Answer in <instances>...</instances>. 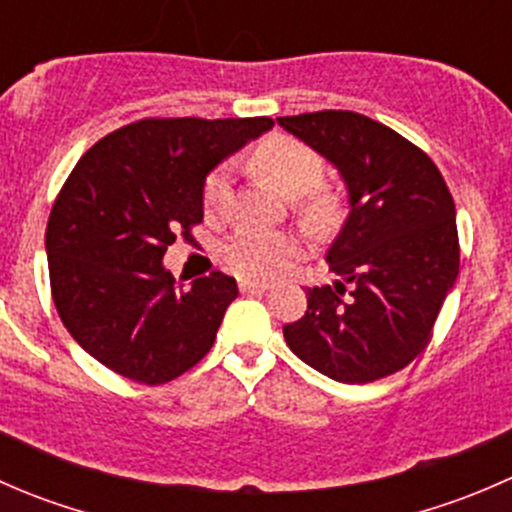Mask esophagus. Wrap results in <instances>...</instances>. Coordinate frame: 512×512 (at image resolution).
I'll return each mask as SVG.
<instances>
[{"instance_id":"34e87169","label":"esophagus","mask_w":512,"mask_h":512,"mask_svg":"<svg viewBox=\"0 0 512 512\" xmlns=\"http://www.w3.org/2000/svg\"><path fill=\"white\" fill-rule=\"evenodd\" d=\"M270 285L265 282H257V280H240V292L242 294H255V292H267Z\"/></svg>"}]
</instances>
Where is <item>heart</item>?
<instances>
[{
	"label": "heart",
	"mask_w": 512,
	"mask_h": 512,
	"mask_svg": "<svg viewBox=\"0 0 512 512\" xmlns=\"http://www.w3.org/2000/svg\"><path fill=\"white\" fill-rule=\"evenodd\" d=\"M250 165L282 198L294 200L310 193L299 203V215L309 225H324L337 213V198L327 190H314L324 175V160L307 143L289 136H270L252 151ZM227 193V173L213 170L203 183L205 213H215ZM299 245L289 235H255L242 232L223 247V262L235 275L250 280H267L287 270L297 257Z\"/></svg>",
	"instance_id": "1"
}]
</instances>
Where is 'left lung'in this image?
Instances as JSON below:
<instances>
[{
  "label": "left lung",
  "mask_w": 512,
  "mask_h": 512,
  "mask_svg": "<svg viewBox=\"0 0 512 512\" xmlns=\"http://www.w3.org/2000/svg\"><path fill=\"white\" fill-rule=\"evenodd\" d=\"M324 156L349 190L347 223L327 250L334 285L307 289L285 324L304 364L342 384H369L426 349L458 277L456 205L441 170L396 131L354 111L277 118Z\"/></svg>",
  "instance_id": "obj_1"
}]
</instances>
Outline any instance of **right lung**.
I'll return each mask as SVG.
<instances>
[{
	"instance_id": "right-lung-1",
	"label": "right lung",
	"mask_w": 512,
	"mask_h": 512,
	"mask_svg": "<svg viewBox=\"0 0 512 512\" xmlns=\"http://www.w3.org/2000/svg\"><path fill=\"white\" fill-rule=\"evenodd\" d=\"M275 126L257 118H143L91 146L46 225L51 297L86 352L158 386L210 352L235 277L185 287L163 267L175 237L203 223L205 175Z\"/></svg>"
}]
</instances>
